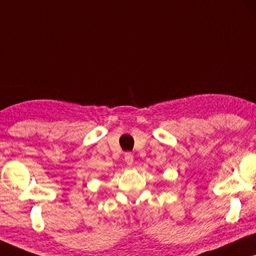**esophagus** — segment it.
<instances>
[{
	"instance_id": "esophagus-1",
	"label": "esophagus",
	"mask_w": 256,
	"mask_h": 256,
	"mask_svg": "<svg viewBox=\"0 0 256 256\" xmlns=\"http://www.w3.org/2000/svg\"><path fill=\"white\" fill-rule=\"evenodd\" d=\"M124 161L126 164H128V166H132V162H134V156L130 152H127L124 154Z\"/></svg>"
}]
</instances>
